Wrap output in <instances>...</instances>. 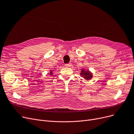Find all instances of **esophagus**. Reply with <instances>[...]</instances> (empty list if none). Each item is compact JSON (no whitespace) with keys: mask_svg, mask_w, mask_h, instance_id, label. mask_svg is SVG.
<instances>
[{"mask_svg":"<svg viewBox=\"0 0 134 134\" xmlns=\"http://www.w3.org/2000/svg\"><path fill=\"white\" fill-rule=\"evenodd\" d=\"M66 67H70L71 66H72V64H65V65Z\"/></svg>","mask_w":134,"mask_h":134,"instance_id":"esophagus-1","label":"esophagus"}]
</instances>
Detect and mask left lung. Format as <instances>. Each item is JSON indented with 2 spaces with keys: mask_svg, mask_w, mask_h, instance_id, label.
Here are the masks:
<instances>
[{
  "mask_svg": "<svg viewBox=\"0 0 134 134\" xmlns=\"http://www.w3.org/2000/svg\"><path fill=\"white\" fill-rule=\"evenodd\" d=\"M80 75L87 80H90L92 79L93 76V73L90 70H89L88 69H85L84 68L81 69V73H80Z\"/></svg>",
  "mask_w": 134,
  "mask_h": 134,
  "instance_id": "left-lung-1",
  "label": "left lung"
}]
</instances>
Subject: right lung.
<instances>
[{
    "label": "right lung",
    "mask_w": 134,
    "mask_h": 134,
    "mask_svg": "<svg viewBox=\"0 0 134 134\" xmlns=\"http://www.w3.org/2000/svg\"><path fill=\"white\" fill-rule=\"evenodd\" d=\"M49 74L50 75H53V70H50V72L49 73Z\"/></svg>",
    "instance_id": "add662e5"
}]
</instances>
